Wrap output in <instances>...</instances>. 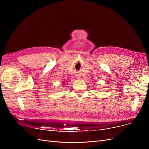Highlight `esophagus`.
I'll list each match as a JSON object with an SVG mask.
<instances>
[{
    "label": "esophagus",
    "mask_w": 149,
    "mask_h": 149,
    "mask_svg": "<svg viewBox=\"0 0 149 149\" xmlns=\"http://www.w3.org/2000/svg\"><path fill=\"white\" fill-rule=\"evenodd\" d=\"M78 78H79V77H78Z\"/></svg>",
    "instance_id": "34e87169"
}]
</instances>
